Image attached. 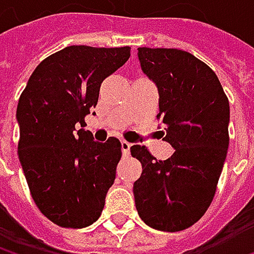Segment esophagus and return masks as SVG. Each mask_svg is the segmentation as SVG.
Masks as SVG:
<instances>
[{
  "mask_svg": "<svg viewBox=\"0 0 254 254\" xmlns=\"http://www.w3.org/2000/svg\"><path fill=\"white\" fill-rule=\"evenodd\" d=\"M121 145H122V153H124V156H129V150H130V142H127L125 139H122L121 141Z\"/></svg>",
  "mask_w": 254,
  "mask_h": 254,
  "instance_id": "obj_1",
  "label": "esophagus"
}]
</instances>
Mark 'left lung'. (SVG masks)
<instances>
[{"mask_svg":"<svg viewBox=\"0 0 254 254\" xmlns=\"http://www.w3.org/2000/svg\"><path fill=\"white\" fill-rule=\"evenodd\" d=\"M138 59L157 85L162 136L175 151L157 160L145 145L130 147L142 165L135 206L148 227L177 232L194 225L215 197L229 145L228 97L216 73L187 51L142 47Z\"/></svg>","mask_w":254,"mask_h":254,"instance_id":"8db88e82","label":"left lung"}]
</instances>
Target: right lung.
Segmentation results:
<instances>
[{
    "mask_svg": "<svg viewBox=\"0 0 254 254\" xmlns=\"http://www.w3.org/2000/svg\"><path fill=\"white\" fill-rule=\"evenodd\" d=\"M129 56L130 47H66L38 64L19 98V159L35 204L59 227L85 228L104 209L121 141L97 142L75 125H85L103 80Z\"/></svg>",
    "mask_w": 254,
    "mask_h": 254,
    "instance_id": "right-lung-1",
    "label": "right lung"
}]
</instances>
